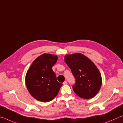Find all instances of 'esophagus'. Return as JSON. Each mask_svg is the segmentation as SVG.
<instances>
[{
    "label": "esophagus",
    "instance_id": "esophagus-1",
    "mask_svg": "<svg viewBox=\"0 0 123 123\" xmlns=\"http://www.w3.org/2000/svg\"><path fill=\"white\" fill-rule=\"evenodd\" d=\"M63 85H67V81H65L63 83Z\"/></svg>",
    "mask_w": 123,
    "mask_h": 123
}]
</instances>
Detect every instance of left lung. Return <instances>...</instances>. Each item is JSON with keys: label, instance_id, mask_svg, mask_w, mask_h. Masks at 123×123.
I'll return each mask as SVG.
<instances>
[{"label": "left lung", "instance_id": "1", "mask_svg": "<svg viewBox=\"0 0 123 123\" xmlns=\"http://www.w3.org/2000/svg\"><path fill=\"white\" fill-rule=\"evenodd\" d=\"M65 62L75 79V83L72 87L74 92L84 99L94 97L102 85L101 74L95 64L89 58L79 53L67 55Z\"/></svg>", "mask_w": 123, "mask_h": 123}]
</instances>
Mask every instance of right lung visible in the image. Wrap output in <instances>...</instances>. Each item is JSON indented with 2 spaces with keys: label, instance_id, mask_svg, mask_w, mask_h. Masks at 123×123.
Listing matches in <instances>:
<instances>
[{
  "label": "right lung",
  "instance_id": "1",
  "mask_svg": "<svg viewBox=\"0 0 123 123\" xmlns=\"http://www.w3.org/2000/svg\"><path fill=\"white\" fill-rule=\"evenodd\" d=\"M57 61V56L43 54L34 60L27 71L26 86L30 94L36 100L49 102L58 94L62 84L58 82L52 69Z\"/></svg>",
  "mask_w": 123,
  "mask_h": 123
}]
</instances>
